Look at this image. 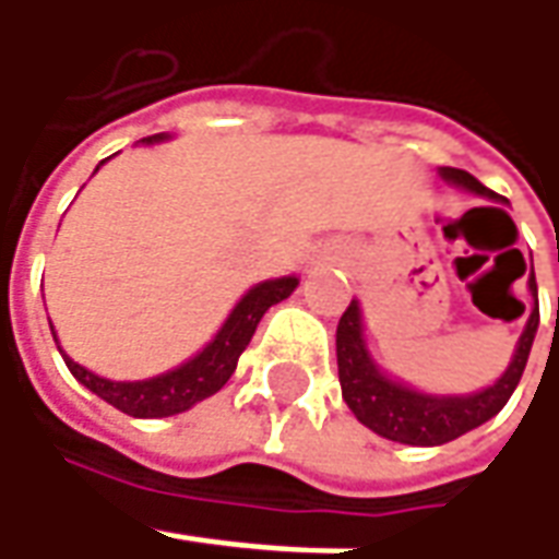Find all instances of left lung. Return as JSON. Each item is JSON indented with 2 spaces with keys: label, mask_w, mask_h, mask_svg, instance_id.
<instances>
[{
  "label": "left lung",
  "mask_w": 559,
  "mask_h": 559,
  "mask_svg": "<svg viewBox=\"0 0 559 559\" xmlns=\"http://www.w3.org/2000/svg\"><path fill=\"white\" fill-rule=\"evenodd\" d=\"M441 177L448 183L463 186L476 195L495 199L491 189H485L473 174L457 170V167H441ZM528 289L535 295V311L528 313V323L520 342L516 355L510 360L504 376L473 395H423L395 379L382 373L373 364V357L364 345V323H360V308L352 301L335 330V357H338V382H342V397L348 401L355 414L367 429L376 436L401 444H444V441L461 439L463 432L483 426L504 407L513 389L520 385L523 370H526L528 352L538 330V286H535V270L528 273Z\"/></svg>",
  "instance_id": "8db88e82"
}]
</instances>
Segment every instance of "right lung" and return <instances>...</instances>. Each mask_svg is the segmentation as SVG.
<instances>
[{"instance_id": "obj_1", "label": "right lung", "mask_w": 559, "mask_h": 559, "mask_svg": "<svg viewBox=\"0 0 559 559\" xmlns=\"http://www.w3.org/2000/svg\"><path fill=\"white\" fill-rule=\"evenodd\" d=\"M162 140H167V136L158 133V136H148L145 142ZM295 286H298V276H280V280L258 283L254 289H248L242 295V301L226 317V323L221 326V333L214 335V342H207L199 355L192 357V360H186L183 367L167 370L162 376H152V379H142V382H111V379H102V376L90 373L86 367H80L64 352L61 355H64V364L74 373L76 382H83L90 392H96L111 407H118L123 414L140 419L174 417V414H183L192 404H199V401L224 389L226 379L233 376L236 364H239V355L246 352V345L251 342L254 330H258L261 317L276 301L289 298ZM55 345H58V338H55Z\"/></svg>"}]
</instances>
